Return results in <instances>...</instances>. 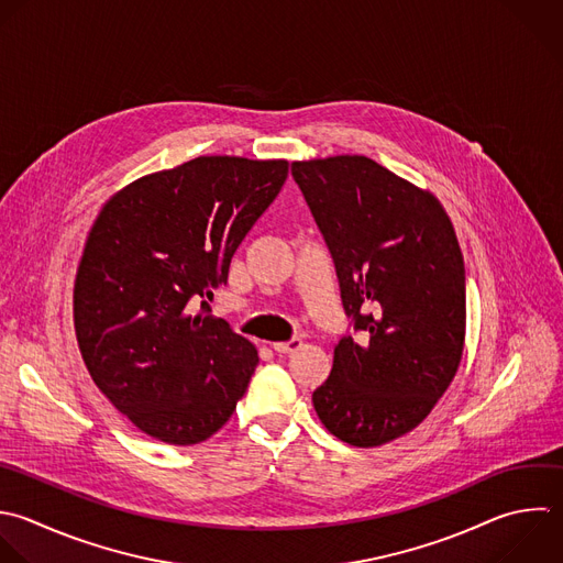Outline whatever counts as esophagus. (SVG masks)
I'll return each instance as SVG.
<instances>
[{"instance_id": "34e87169", "label": "esophagus", "mask_w": 563, "mask_h": 563, "mask_svg": "<svg viewBox=\"0 0 563 563\" xmlns=\"http://www.w3.org/2000/svg\"><path fill=\"white\" fill-rule=\"evenodd\" d=\"M301 345H303V341H301V339H290V341L273 343V350H275L277 354H292V352H297Z\"/></svg>"}]
</instances>
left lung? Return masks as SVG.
<instances>
[{
  "label": "left lung",
  "mask_w": 563,
  "mask_h": 563,
  "mask_svg": "<svg viewBox=\"0 0 563 563\" xmlns=\"http://www.w3.org/2000/svg\"><path fill=\"white\" fill-rule=\"evenodd\" d=\"M332 253L341 299L361 341L343 336L312 405L352 446L418 427L451 385L464 347V260L429 191L365 156L292 163Z\"/></svg>",
  "instance_id": "left-lung-1"
}]
</instances>
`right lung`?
<instances>
[{
    "instance_id": "add662e5",
    "label": "right lung",
    "mask_w": 563,
    "mask_h": 563,
    "mask_svg": "<svg viewBox=\"0 0 563 563\" xmlns=\"http://www.w3.org/2000/svg\"><path fill=\"white\" fill-rule=\"evenodd\" d=\"M286 178L288 161L200 156L134 180L95 220L75 279L77 341L97 387L143 433L198 444L244 396L255 345L187 306L227 284Z\"/></svg>"
}]
</instances>
